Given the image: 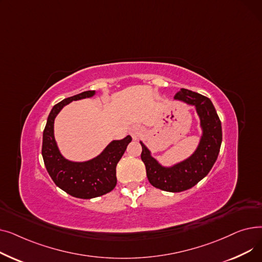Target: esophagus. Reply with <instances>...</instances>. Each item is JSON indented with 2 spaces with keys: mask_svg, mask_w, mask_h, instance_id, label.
Wrapping results in <instances>:
<instances>
[{
  "mask_svg": "<svg viewBox=\"0 0 262 262\" xmlns=\"http://www.w3.org/2000/svg\"><path fill=\"white\" fill-rule=\"evenodd\" d=\"M141 133H142V128H141L140 125H134L132 127V129H130V135H132L134 140L139 139Z\"/></svg>",
  "mask_w": 262,
  "mask_h": 262,
  "instance_id": "esophagus-1",
  "label": "esophagus"
}]
</instances>
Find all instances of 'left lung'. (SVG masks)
Instances as JSON below:
<instances>
[{
    "instance_id": "8db88e82",
    "label": "left lung",
    "mask_w": 262,
    "mask_h": 262,
    "mask_svg": "<svg viewBox=\"0 0 262 262\" xmlns=\"http://www.w3.org/2000/svg\"><path fill=\"white\" fill-rule=\"evenodd\" d=\"M174 99L194 105L196 108L203 128L196 150L188 159L171 168H164L150 156L147 147L140 142L141 159L145 164L150 185L163 191L181 192L195 186L213 167L222 143V126L214 106L207 96L183 88L175 94Z\"/></svg>"
}]
</instances>
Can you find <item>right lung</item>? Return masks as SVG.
I'll use <instances>...</instances> for the list:
<instances>
[{
	"label": "right lung",
	"instance_id": "1",
	"mask_svg": "<svg viewBox=\"0 0 262 262\" xmlns=\"http://www.w3.org/2000/svg\"><path fill=\"white\" fill-rule=\"evenodd\" d=\"M93 94V90L84 91L55 105L48 117L42 139L45 166L55 185L68 194L86 200L104 195L114 190L117 185V164L132 141L130 136L122 140H114L102 154L85 162L69 161L62 157L54 138V120L67 104L90 98Z\"/></svg>",
	"mask_w": 262,
	"mask_h": 262
}]
</instances>
